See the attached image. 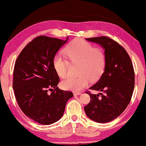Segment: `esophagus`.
<instances>
[{
	"label": "esophagus",
	"instance_id": "1",
	"mask_svg": "<svg viewBox=\"0 0 146 146\" xmlns=\"http://www.w3.org/2000/svg\"><path fill=\"white\" fill-rule=\"evenodd\" d=\"M80 94H81V92H74V96H80Z\"/></svg>",
	"mask_w": 146,
	"mask_h": 146
}]
</instances>
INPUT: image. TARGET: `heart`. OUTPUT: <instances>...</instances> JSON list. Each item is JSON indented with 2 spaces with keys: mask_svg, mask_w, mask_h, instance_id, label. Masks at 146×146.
I'll use <instances>...</instances> for the list:
<instances>
[{
  "mask_svg": "<svg viewBox=\"0 0 146 146\" xmlns=\"http://www.w3.org/2000/svg\"><path fill=\"white\" fill-rule=\"evenodd\" d=\"M65 57L70 63H78V76H68L61 81L64 90L80 91L87 86L92 81H96L103 73L106 65V54L100 48H94L90 43L81 38H76L64 48ZM60 54L52 60L54 70L59 77L67 75L69 63Z\"/></svg>",
  "mask_w": 146,
  "mask_h": 146,
  "instance_id": "1",
  "label": "heart"
}]
</instances>
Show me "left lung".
I'll return each instance as SVG.
<instances>
[{
  "label": "left lung",
  "mask_w": 146,
  "mask_h": 146,
  "mask_svg": "<svg viewBox=\"0 0 146 146\" xmlns=\"http://www.w3.org/2000/svg\"><path fill=\"white\" fill-rule=\"evenodd\" d=\"M101 45L106 54V65L100 79L90 90L103 92L92 94L90 103L84 107L88 118L99 123L110 122L127 108L135 86L133 66L123 47L107 36L86 38Z\"/></svg>",
  "instance_id": "obj_1"
}]
</instances>
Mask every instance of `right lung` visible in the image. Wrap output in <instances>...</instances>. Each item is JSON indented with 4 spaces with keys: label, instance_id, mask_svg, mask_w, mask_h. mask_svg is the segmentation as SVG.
Wrapping results in <instances>:
<instances>
[{
    "label": "right lung",
    "instance_id": "obj_1",
    "mask_svg": "<svg viewBox=\"0 0 146 146\" xmlns=\"http://www.w3.org/2000/svg\"><path fill=\"white\" fill-rule=\"evenodd\" d=\"M39 36L24 48L16 60L13 88L20 108L35 122L49 125L63 116L66 104L73 97L72 92L58 87L60 78L52 60L67 42ZM50 90L53 92L48 94Z\"/></svg>",
    "mask_w": 146,
    "mask_h": 146
}]
</instances>
